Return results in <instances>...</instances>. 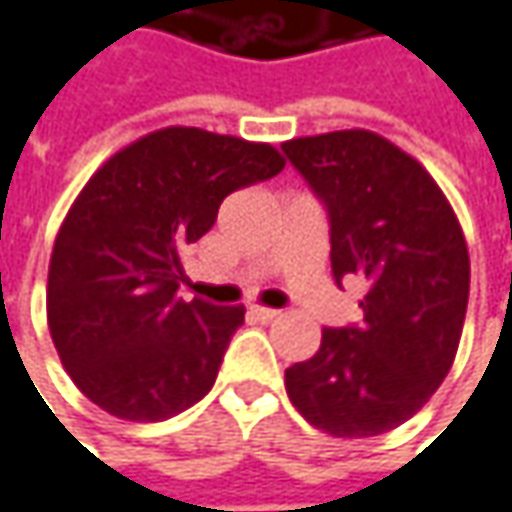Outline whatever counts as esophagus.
I'll use <instances>...</instances> for the list:
<instances>
[{
  "mask_svg": "<svg viewBox=\"0 0 512 512\" xmlns=\"http://www.w3.org/2000/svg\"><path fill=\"white\" fill-rule=\"evenodd\" d=\"M247 314H250L256 322H273L276 317H279V311H273V308H262V305H250V308H247Z\"/></svg>",
  "mask_w": 512,
  "mask_h": 512,
  "instance_id": "1",
  "label": "esophagus"
}]
</instances>
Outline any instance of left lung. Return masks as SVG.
Returning <instances> with one entry per match:
<instances>
[{
  "label": "left lung",
  "mask_w": 512,
  "mask_h": 512,
  "mask_svg": "<svg viewBox=\"0 0 512 512\" xmlns=\"http://www.w3.org/2000/svg\"><path fill=\"white\" fill-rule=\"evenodd\" d=\"M282 152L325 204L337 285L366 282L363 320L322 328L320 351L285 369V389L334 438L383 435L452 369L470 296L461 224L432 175L374 132L294 138Z\"/></svg>",
  "instance_id": "left-lung-1"
}]
</instances>
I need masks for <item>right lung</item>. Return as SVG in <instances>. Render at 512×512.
<instances>
[{
	"mask_svg": "<svg viewBox=\"0 0 512 512\" xmlns=\"http://www.w3.org/2000/svg\"><path fill=\"white\" fill-rule=\"evenodd\" d=\"M285 167L270 143L169 126L91 175L48 265V328L74 386L123 421H167L216 383L244 308L178 299L181 250L230 192Z\"/></svg>",
	"mask_w": 512,
	"mask_h": 512,
	"instance_id": "1",
	"label": "right lung"
}]
</instances>
